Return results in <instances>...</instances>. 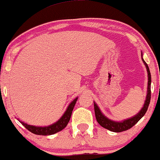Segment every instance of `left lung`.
Returning a JSON list of instances; mask_svg holds the SVG:
<instances>
[{
    "instance_id": "8db88e82",
    "label": "left lung",
    "mask_w": 160,
    "mask_h": 160,
    "mask_svg": "<svg viewBox=\"0 0 160 160\" xmlns=\"http://www.w3.org/2000/svg\"><path fill=\"white\" fill-rule=\"evenodd\" d=\"M141 58L144 64L146 66L147 71H148V92H147L146 100L144 102V104L143 108H141V111L135 115L134 117L128 118L127 120H125L121 121V122H117V121H113L108 119L106 117L102 111H100L99 108L98 107L96 103L94 102V109H95V118H96L97 122H98L99 125L102 126V127L107 128V129L110 130V131L113 132H121L126 131V130L129 129L135 126V124L138 122L139 120L144 117L145 113H146L147 111H148V106H149L150 102V94H151V91H150V85H151V75H150V69L148 67V64L145 62V61L142 58V53H141Z\"/></svg>"
}]
</instances>
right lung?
Returning <instances> with one entry per match:
<instances>
[{
    "label": "right lung",
    "mask_w": 160,
    "mask_h": 160,
    "mask_svg": "<svg viewBox=\"0 0 160 160\" xmlns=\"http://www.w3.org/2000/svg\"><path fill=\"white\" fill-rule=\"evenodd\" d=\"M77 101H78V98H76L74 101L71 102V104H69L67 110H66L65 113L62 115V117L59 119L57 122H55L50 126H44V127H41V126H32V125H28L25 122H21L22 124L27 128L28 131H30L31 132L35 134V135H53V134L57 133L58 132L62 131L63 128H65L68 123L70 119H71V113H72L73 109H74L75 104H76Z\"/></svg>",
    "instance_id": "1"
}]
</instances>
